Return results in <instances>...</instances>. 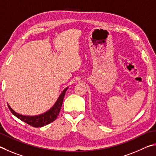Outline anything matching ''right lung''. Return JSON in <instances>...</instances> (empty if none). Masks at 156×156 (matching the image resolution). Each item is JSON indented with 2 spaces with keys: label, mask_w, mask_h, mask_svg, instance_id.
I'll return each mask as SVG.
<instances>
[{
  "label": "right lung",
  "mask_w": 156,
  "mask_h": 156,
  "mask_svg": "<svg viewBox=\"0 0 156 156\" xmlns=\"http://www.w3.org/2000/svg\"><path fill=\"white\" fill-rule=\"evenodd\" d=\"M68 87H66L64 90L62 92V93L58 97V99L56 101V102L55 103V104L53 105L51 109H49L48 111L45 112L39 115H35V116H25L23 115V114H18L13 109L10 107V105L7 103L8 107H9V110L12 112V113L13 115L16 116L18 119L21 120L22 121H23L26 123L31 125L33 127H41L44 126V125H48L51 122H53L55 120L57 119V116L61 110L63 101H64V95L66 94V92L68 90Z\"/></svg>",
  "instance_id": "1"
}]
</instances>
